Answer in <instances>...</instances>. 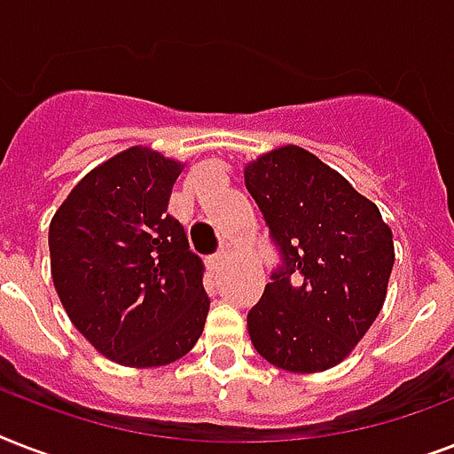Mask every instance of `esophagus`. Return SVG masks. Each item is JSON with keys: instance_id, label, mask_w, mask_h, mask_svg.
<instances>
[{"instance_id": "34e87169", "label": "esophagus", "mask_w": 454, "mask_h": 454, "mask_svg": "<svg viewBox=\"0 0 454 454\" xmlns=\"http://www.w3.org/2000/svg\"><path fill=\"white\" fill-rule=\"evenodd\" d=\"M228 262H231V252H228V249H219V252L209 259L214 270H223L228 266Z\"/></svg>"}]
</instances>
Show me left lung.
<instances>
[{"mask_svg":"<svg viewBox=\"0 0 454 454\" xmlns=\"http://www.w3.org/2000/svg\"><path fill=\"white\" fill-rule=\"evenodd\" d=\"M245 185L280 263L249 309L252 344L287 372H320L353 351L380 316L394 235L374 202L299 145L245 167Z\"/></svg>","mask_w":454,"mask_h":454,"instance_id":"left-lung-1","label":"left lung"}]
</instances>
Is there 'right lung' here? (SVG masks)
Instances as JSON below:
<instances>
[{
	"label": "right lung",
	"instance_id": "add662e5",
	"mask_svg": "<svg viewBox=\"0 0 454 454\" xmlns=\"http://www.w3.org/2000/svg\"><path fill=\"white\" fill-rule=\"evenodd\" d=\"M178 174L181 162L134 145L89 171L49 226L67 317L120 365L174 363L205 327V263L167 212Z\"/></svg>",
	"mask_w": 454,
	"mask_h": 454
}]
</instances>
